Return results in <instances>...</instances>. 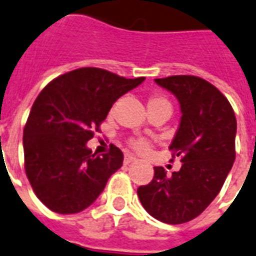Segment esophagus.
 Segmentation results:
<instances>
[{"instance_id": "obj_1", "label": "esophagus", "mask_w": 256, "mask_h": 256, "mask_svg": "<svg viewBox=\"0 0 256 256\" xmlns=\"http://www.w3.org/2000/svg\"><path fill=\"white\" fill-rule=\"evenodd\" d=\"M135 160H136V159H135V158H132V155H128V154H126V155H124V164H130Z\"/></svg>"}]
</instances>
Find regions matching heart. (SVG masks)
Segmentation results:
<instances>
[{
	"label": "heart",
	"instance_id": "heart-1",
	"mask_svg": "<svg viewBox=\"0 0 256 256\" xmlns=\"http://www.w3.org/2000/svg\"><path fill=\"white\" fill-rule=\"evenodd\" d=\"M152 105H170L171 106L170 101L166 97L159 94H154L148 98V106H152ZM128 146L132 147L135 152L139 154V155H146L152 148V143L150 142L148 139L132 138L128 140Z\"/></svg>",
	"mask_w": 256,
	"mask_h": 256
}]
</instances>
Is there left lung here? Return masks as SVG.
<instances>
[{
  "instance_id": "left-lung-1",
  "label": "left lung",
  "mask_w": 256,
  "mask_h": 256,
  "mask_svg": "<svg viewBox=\"0 0 256 256\" xmlns=\"http://www.w3.org/2000/svg\"><path fill=\"white\" fill-rule=\"evenodd\" d=\"M155 82L180 104L182 121L170 150L182 164L170 178L154 167L152 180L136 192L148 214L178 225L200 216L221 190L236 160V120L228 98L204 78L178 74Z\"/></svg>"
}]
</instances>
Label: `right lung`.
<instances>
[{
  "label": "right lung",
  "mask_w": 256,
  "mask_h": 256,
  "mask_svg": "<svg viewBox=\"0 0 256 256\" xmlns=\"http://www.w3.org/2000/svg\"><path fill=\"white\" fill-rule=\"evenodd\" d=\"M143 81L85 67L54 78L39 93L24 128V171L48 209L60 214L84 210L122 167L118 147L112 144L100 156L86 142L113 104Z\"/></svg>",
  "instance_id": "add662e5"
}]
</instances>
